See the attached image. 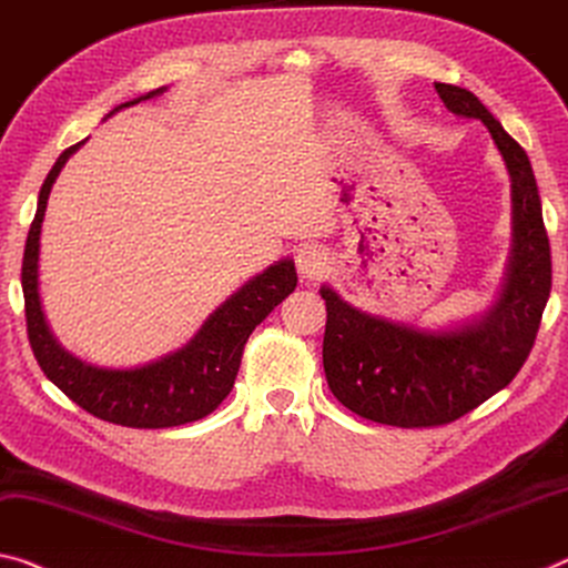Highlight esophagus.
<instances>
[{"instance_id":"obj_1","label":"esophagus","mask_w":568,"mask_h":568,"mask_svg":"<svg viewBox=\"0 0 568 568\" xmlns=\"http://www.w3.org/2000/svg\"><path fill=\"white\" fill-rule=\"evenodd\" d=\"M295 265H298V273L305 281H313V277H321L328 267V257L321 247H301L298 255H295Z\"/></svg>"}]
</instances>
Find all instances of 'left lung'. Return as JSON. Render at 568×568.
<instances>
[{
    "label": "left lung",
    "mask_w": 568,
    "mask_h": 568,
    "mask_svg": "<svg viewBox=\"0 0 568 568\" xmlns=\"http://www.w3.org/2000/svg\"><path fill=\"white\" fill-rule=\"evenodd\" d=\"M435 90L449 113L480 121L506 161L513 245L498 298L447 328L374 316L321 285L328 313L323 368L333 397L392 427L447 425L506 389L534 348L551 293V247L526 151L470 90L447 83Z\"/></svg>",
    "instance_id": "obj_1"
}]
</instances>
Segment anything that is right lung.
Returning a JSON list of instances; mask_svg holds the SVG:
<instances>
[{
    "label": "right lung",
    "mask_w": 568,
    "mask_h": 568,
    "mask_svg": "<svg viewBox=\"0 0 568 568\" xmlns=\"http://www.w3.org/2000/svg\"><path fill=\"white\" fill-rule=\"evenodd\" d=\"M166 90L156 88L151 93L133 98L121 103L111 113L121 108L136 105L149 98L161 95ZM85 141L75 143L62 151L55 166L50 169L48 179L40 189L38 212H34L30 235H27L24 260H22V293H24V316H27V336L34 351L44 376L73 399L78 407L93 414L98 419L113 422L123 427L139 429H161L179 427L186 422H196L214 412L235 386V376L240 372L242 348H245L250 333L257 323H263L277 303H283L295 291L298 275L291 257L277 260L263 273L237 287L235 293L224 301L202 328L186 341L182 348L154 358V362L113 368L98 366L60 344L50 323L44 318L40 301V232L44 210H48L50 189L55 184L58 174L65 161L83 146Z\"/></svg>",
    "instance_id": "1"
}]
</instances>
